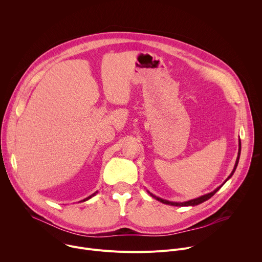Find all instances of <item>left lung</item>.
Masks as SVG:
<instances>
[{
  "instance_id": "8db88e82",
  "label": "left lung",
  "mask_w": 262,
  "mask_h": 262,
  "mask_svg": "<svg viewBox=\"0 0 262 262\" xmlns=\"http://www.w3.org/2000/svg\"><path fill=\"white\" fill-rule=\"evenodd\" d=\"M241 149H242V144H241V140H238V154H237V159H236V162H235V165H234V168H233V170H232V172H231V174L227 177V179L223 182V184L225 183L228 179H230L231 177H232V175H233V173L235 172V170H236V167H237V164H238V161H239V156H241ZM223 184H221L220 186H217V188L214 190V191H212V192H210V193H208V194H205V195H203V196H200V197H198V198H196V199H192V200H189V201H184V202H173V201H168V200H165V199H162V198H160V197H158V196H156V195H154L152 193H150L149 191H147L149 194H150V196L152 197V198H155V199H157L158 201H160V202H162V203H164V204H168V205H173V206H195V205H198V204H200V203H203L204 201H206V200H208L209 198H211L223 186Z\"/></svg>"
}]
</instances>
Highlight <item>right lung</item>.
I'll use <instances>...</instances> for the list:
<instances>
[{
	"mask_svg": "<svg viewBox=\"0 0 262 262\" xmlns=\"http://www.w3.org/2000/svg\"><path fill=\"white\" fill-rule=\"evenodd\" d=\"M97 193H98V192H97V191H96V192H95V193H93V194H92V195H90V196H89V197H87V198H85V199H83V200H81V201H80V202H85V201H87V200H89V199H91V198H92V197H94V196H95V195H96V194H97Z\"/></svg>",
	"mask_w": 262,
	"mask_h": 262,
	"instance_id": "obj_1",
	"label": "right lung"
}]
</instances>
